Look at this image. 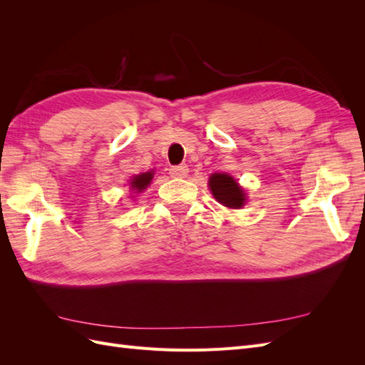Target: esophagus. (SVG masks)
I'll list each match as a JSON object with an SVG mask.
<instances>
[{"label": "esophagus", "mask_w": 365, "mask_h": 365, "mask_svg": "<svg viewBox=\"0 0 365 365\" xmlns=\"http://www.w3.org/2000/svg\"><path fill=\"white\" fill-rule=\"evenodd\" d=\"M187 172H189V168H187L185 164L173 165V168H170V170H169L172 178H184V176L187 175Z\"/></svg>", "instance_id": "esophagus-1"}]
</instances>
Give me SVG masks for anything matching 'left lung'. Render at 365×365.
<instances>
[{"label": "left lung", "instance_id": "1", "mask_svg": "<svg viewBox=\"0 0 365 365\" xmlns=\"http://www.w3.org/2000/svg\"><path fill=\"white\" fill-rule=\"evenodd\" d=\"M210 190L216 200L228 208H240L245 204V193L239 184L225 173H213L210 176Z\"/></svg>", "mask_w": 365, "mask_h": 365}]
</instances>
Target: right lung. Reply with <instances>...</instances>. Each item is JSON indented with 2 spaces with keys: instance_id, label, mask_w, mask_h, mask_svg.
Segmentation results:
<instances>
[{
  "instance_id": "add662e5",
  "label": "right lung",
  "mask_w": 365,
  "mask_h": 365,
  "mask_svg": "<svg viewBox=\"0 0 365 365\" xmlns=\"http://www.w3.org/2000/svg\"><path fill=\"white\" fill-rule=\"evenodd\" d=\"M153 173L152 172H146V173H141V175H137L134 180H132V182H130V187L134 190H137V192H141V190H145L146 187L150 184V180L153 178L152 176Z\"/></svg>"
}]
</instances>
